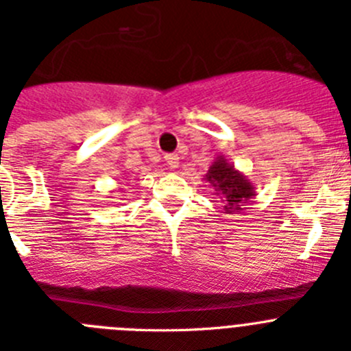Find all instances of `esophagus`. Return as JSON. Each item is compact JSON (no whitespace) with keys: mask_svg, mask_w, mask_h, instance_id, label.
I'll return each mask as SVG.
<instances>
[{"mask_svg":"<svg viewBox=\"0 0 351 351\" xmlns=\"http://www.w3.org/2000/svg\"><path fill=\"white\" fill-rule=\"evenodd\" d=\"M164 159H166V162H168V166L169 168H178L180 166V157L176 156V154H168V156L164 157Z\"/></svg>","mask_w":351,"mask_h":351,"instance_id":"esophagus-1","label":"esophagus"}]
</instances>
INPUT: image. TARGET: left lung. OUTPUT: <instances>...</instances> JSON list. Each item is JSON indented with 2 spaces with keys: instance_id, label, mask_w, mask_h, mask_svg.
<instances>
[{
  "instance_id": "8db88e82",
  "label": "left lung",
  "mask_w": 351,
  "mask_h": 351,
  "mask_svg": "<svg viewBox=\"0 0 351 351\" xmlns=\"http://www.w3.org/2000/svg\"><path fill=\"white\" fill-rule=\"evenodd\" d=\"M204 180L211 183L215 194L222 197L226 213H241L246 203L255 197V187L241 171L230 164L226 156H217L211 162Z\"/></svg>"
}]
</instances>
